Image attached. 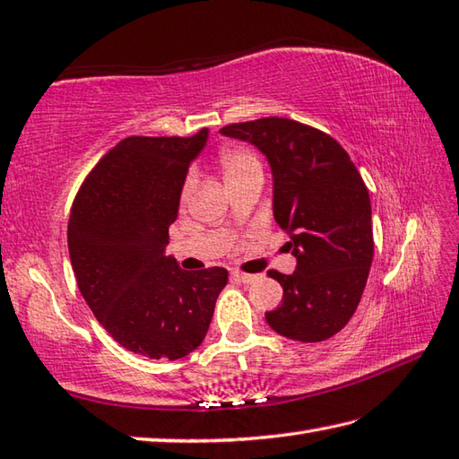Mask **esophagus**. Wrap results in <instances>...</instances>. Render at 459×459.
I'll return each mask as SVG.
<instances>
[{
	"label": "esophagus",
	"instance_id": "34e87169",
	"mask_svg": "<svg viewBox=\"0 0 459 459\" xmlns=\"http://www.w3.org/2000/svg\"><path fill=\"white\" fill-rule=\"evenodd\" d=\"M232 278H235V281H238V282H242V284H250V282L256 281L255 274H245V273H232Z\"/></svg>",
	"mask_w": 459,
	"mask_h": 459
}]
</instances>
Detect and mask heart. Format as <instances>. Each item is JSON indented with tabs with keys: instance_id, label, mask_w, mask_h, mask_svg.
Listing matches in <instances>:
<instances>
[{
	"instance_id": "obj_1",
	"label": "heart",
	"mask_w": 459,
	"mask_h": 459,
	"mask_svg": "<svg viewBox=\"0 0 459 459\" xmlns=\"http://www.w3.org/2000/svg\"><path fill=\"white\" fill-rule=\"evenodd\" d=\"M221 167H222L224 181H229V178L245 175L248 170L260 169V163L253 151H248L245 147H229L221 152ZM191 183H193L191 177H188L183 186V199H186L188 191H191Z\"/></svg>"
}]
</instances>
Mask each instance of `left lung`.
<instances>
[{
  "label": "left lung",
  "mask_w": 459,
  "mask_h": 459,
  "mask_svg": "<svg viewBox=\"0 0 459 459\" xmlns=\"http://www.w3.org/2000/svg\"><path fill=\"white\" fill-rule=\"evenodd\" d=\"M266 157L273 173V214L289 232L292 274L281 282V307L266 312L274 332L322 342L342 330L358 308L374 256L370 195L348 152L330 134L282 117L222 127Z\"/></svg>",
  "instance_id": "8db88e82"
}]
</instances>
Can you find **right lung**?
Instances as JSON below:
<instances>
[{
    "label": "right lung",
    "instance_id": "right-lung-1",
    "mask_svg": "<svg viewBox=\"0 0 459 459\" xmlns=\"http://www.w3.org/2000/svg\"><path fill=\"white\" fill-rule=\"evenodd\" d=\"M209 129L193 137H127L89 173L71 206L67 245L89 308L129 352L178 360L209 330L229 273L183 271L165 255L169 227Z\"/></svg>",
    "mask_w": 459,
    "mask_h": 459
}]
</instances>
